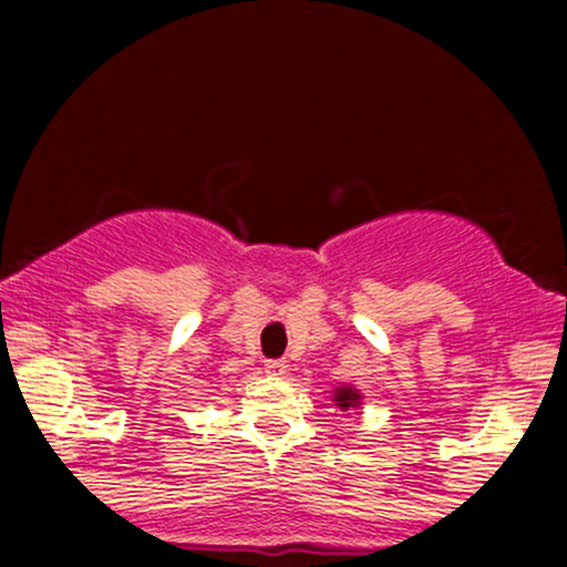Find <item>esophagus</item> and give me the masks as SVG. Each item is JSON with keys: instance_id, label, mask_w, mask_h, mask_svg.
<instances>
[{"instance_id": "1", "label": "esophagus", "mask_w": 567, "mask_h": 567, "mask_svg": "<svg viewBox=\"0 0 567 567\" xmlns=\"http://www.w3.org/2000/svg\"><path fill=\"white\" fill-rule=\"evenodd\" d=\"M266 373H269V375H285V373H288V362H285V360H266Z\"/></svg>"}]
</instances>
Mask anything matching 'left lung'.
I'll list each match as a JSON object with an SVG mask.
<instances>
[{
    "label": "left lung",
    "mask_w": 567,
    "mask_h": 567,
    "mask_svg": "<svg viewBox=\"0 0 567 567\" xmlns=\"http://www.w3.org/2000/svg\"><path fill=\"white\" fill-rule=\"evenodd\" d=\"M336 405L349 410V408H357L360 405V394L354 392V389H338L336 392Z\"/></svg>",
    "instance_id": "1"
}]
</instances>
